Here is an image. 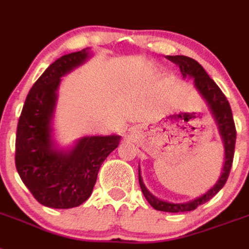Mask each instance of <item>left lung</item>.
Instances as JSON below:
<instances>
[{
	"label": "left lung",
	"instance_id": "left-lung-1",
	"mask_svg": "<svg viewBox=\"0 0 249 249\" xmlns=\"http://www.w3.org/2000/svg\"><path fill=\"white\" fill-rule=\"evenodd\" d=\"M167 59L171 60L172 63L177 64L181 70L182 76L194 77L195 81L196 89H199L202 97L206 100L209 107L212 110L214 115L215 120L218 123L219 131L223 138V143L225 148V162L223 167V172L221 176L219 177L218 182L215 183L214 187L209 190L206 194L197 197V199L192 200L190 202L185 204H171V202L162 201V200L154 197L152 194L147 190L144 186L143 179L141 176V170H139V185H141L142 192L145 196L147 201L150 205L153 206L156 210L167 213H182V212H191L195 210L197 206L205 204L206 201L214 197L227 182L229 173H231V164H233V158H234V148H235V139H237V130H235V124L233 120V114H231V108L227 97L221 89H219L218 85L208 76V73L202 68L201 64H199L195 59L192 58L185 57V55H168Z\"/></svg>",
	"mask_w": 249,
	"mask_h": 249
}]
</instances>
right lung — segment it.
<instances>
[{"label": "right lung", "instance_id": "1", "mask_svg": "<svg viewBox=\"0 0 249 249\" xmlns=\"http://www.w3.org/2000/svg\"><path fill=\"white\" fill-rule=\"evenodd\" d=\"M87 57L83 49L50 64L29 91L18 119L16 170L37 202L48 208H76L89 199L102 162L120 142L119 135L85 137L70 152L53 147L50 121L60 77Z\"/></svg>", "mask_w": 249, "mask_h": 249}]
</instances>
